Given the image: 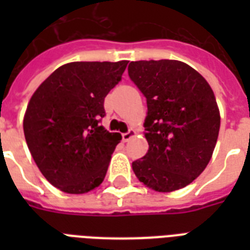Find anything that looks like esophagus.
Returning <instances> with one entry per match:
<instances>
[{
	"label": "esophagus",
	"mask_w": 250,
	"mask_h": 250,
	"mask_svg": "<svg viewBox=\"0 0 250 250\" xmlns=\"http://www.w3.org/2000/svg\"><path fill=\"white\" fill-rule=\"evenodd\" d=\"M136 135V131H133V129H129L128 132H125L122 135V139H123V141H128L131 140L133 136Z\"/></svg>",
	"instance_id": "esophagus-1"
}]
</instances>
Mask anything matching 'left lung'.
<instances>
[{
  "label": "left lung",
  "instance_id": "left-lung-1",
  "mask_svg": "<svg viewBox=\"0 0 250 250\" xmlns=\"http://www.w3.org/2000/svg\"><path fill=\"white\" fill-rule=\"evenodd\" d=\"M128 75L146 97L148 153L132 162L136 178L156 192H174L200 176L211 160L221 114L211 86L189 64L137 61Z\"/></svg>",
  "mask_w": 250,
  "mask_h": 250
}]
</instances>
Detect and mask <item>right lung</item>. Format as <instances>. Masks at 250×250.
<instances>
[{
    "instance_id": "add662e5",
    "label": "right lung",
    "mask_w": 250,
    "mask_h": 250,
    "mask_svg": "<svg viewBox=\"0 0 250 250\" xmlns=\"http://www.w3.org/2000/svg\"><path fill=\"white\" fill-rule=\"evenodd\" d=\"M128 61L70 62L40 84L29 100L23 129L41 174L64 193L83 194L105 179L121 133L100 125L104 100Z\"/></svg>"
}]
</instances>
